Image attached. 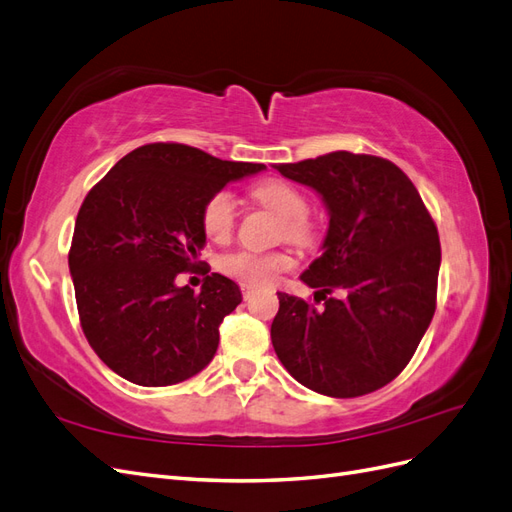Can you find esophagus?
Segmentation results:
<instances>
[{
	"label": "esophagus",
	"instance_id": "1",
	"mask_svg": "<svg viewBox=\"0 0 512 512\" xmlns=\"http://www.w3.org/2000/svg\"><path fill=\"white\" fill-rule=\"evenodd\" d=\"M254 290H256V286H252V284H241V292H243V299H250L252 294H254Z\"/></svg>",
	"mask_w": 512,
	"mask_h": 512
}]
</instances>
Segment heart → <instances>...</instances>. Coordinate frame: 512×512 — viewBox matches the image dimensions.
Segmentation results:
<instances>
[{
    "instance_id": "obj_1",
    "label": "heart",
    "mask_w": 512,
    "mask_h": 512,
    "mask_svg": "<svg viewBox=\"0 0 512 512\" xmlns=\"http://www.w3.org/2000/svg\"><path fill=\"white\" fill-rule=\"evenodd\" d=\"M252 196L262 207L271 209L282 218V235L297 243L309 245L316 237V226L307 215V198L292 183L271 179L262 181L252 190ZM237 220L235 198L228 190L215 192L203 207V228L207 237L222 241L232 235ZM292 267V258L284 252H250L241 250L222 258V269L232 277L252 284H271Z\"/></svg>"
}]
</instances>
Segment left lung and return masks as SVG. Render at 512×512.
I'll use <instances>...</instances> for the list:
<instances>
[{"mask_svg": "<svg viewBox=\"0 0 512 512\" xmlns=\"http://www.w3.org/2000/svg\"><path fill=\"white\" fill-rule=\"evenodd\" d=\"M275 168L329 213L322 256L301 275L324 305L277 292V359L320 395L374 393L410 363L436 312L438 228L404 170L384 158L333 151ZM333 289L343 297L327 298Z\"/></svg>", "mask_w": 512, "mask_h": 512, "instance_id": "8db88e82", "label": "left lung"}]
</instances>
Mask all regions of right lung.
<instances>
[{"mask_svg": "<svg viewBox=\"0 0 512 512\" xmlns=\"http://www.w3.org/2000/svg\"><path fill=\"white\" fill-rule=\"evenodd\" d=\"M260 170L265 164L151 143L121 158L89 190L68 265L83 333L115 374L168 386L211 363L220 324L241 303V290L220 273L207 275L200 292L175 280L198 269L209 196Z\"/></svg>", "mask_w": 512, "mask_h": 512, "instance_id": "obj_1", "label": "right lung"}]
</instances>
